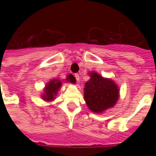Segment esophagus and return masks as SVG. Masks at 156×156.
Returning a JSON list of instances; mask_svg holds the SVG:
<instances>
[{
  "mask_svg": "<svg viewBox=\"0 0 156 156\" xmlns=\"http://www.w3.org/2000/svg\"><path fill=\"white\" fill-rule=\"evenodd\" d=\"M74 77H75V78H76V80H77V82H79V75H78V73H76L75 75H74Z\"/></svg>",
  "mask_w": 156,
  "mask_h": 156,
  "instance_id": "34e87169",
  "label": "esophagus"
}]
</instances>
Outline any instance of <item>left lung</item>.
<instances>
[{
    "mask_svg": "<svg viewBox=\"0 0 156 156\" xmlns=\"http://www.w3.org/2000/svg\"><path fill=\"white\" fill-rule=\"evenodd\" d=\"M89 73L90 79L85 83L84 100L88 108L95 113H102L115 106L120 98V89L111 78H107L95 71Z\"/></svg>",
    "mask_w": 156,
    "mask_h": 156,
    "instance_id": "1",
    "label": "left lung"
}]
</instances>
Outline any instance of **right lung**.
Returning <instances> with one entry per match:
<instances>
[{
	"label": "right lung",
	"instance_id": "1",
	"mask_svg": "<svg viewBox=\"0 0 156 156\" xmlns=\"http://www.w3.org/2000/svg\"><path fill=\"white\" fill-rule=\"evenodd\" d=\"M65 82H68V83L74 84L76 80L75 78L72 74H69V75H67L66 78L65 79ZM65 82H62L59 78L51 79L45 85L44 88V91H43V93L40 95L41 98L44 101H47V102H52V101H53L56 99V96L57 95L58 90L61 89L62 83H65Z\"/></svg>",
	"mask_w": 156,
	"mask_h": 156
}]
</instances>
